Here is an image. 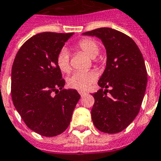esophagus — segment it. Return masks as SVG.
<instances>
[{
	"label": "esophagus",
	"mask_w": 161,
	"mask_h": 161,
	"mask_svg": "<svg viewBox=\"0 0 161 161\" xmlns=\"http://www.w3.org/2000/svg\"><path fill=\"white\" fill-rule=\"evenodd\" d=\"M79 94H80L81 95V97H83V96H85V95H86V94H87V92H83V91H79Z\"/></svg>",
	"instance_id": "obj_1"
}]
</instances>
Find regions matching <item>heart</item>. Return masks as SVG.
I'll list each match as a JSON object with an SVG mask.
<instances>
[{
	"label": "heart",
	"instance_id": "obj_1",
	"mask_svg": "<svg viewBox=\"0 0 161 161\" xmlns=\"http://www.w3.org/2000/svg\"><path fill=\"white\" fill-rule=\"evenodd\" d=\"M76 47L89 56L90 58H95L98 54V44L92 39L87 38L79 40ZM57 65L60 71L65 74H69L71 70L69 53L66 49H61L58 53L57 56ZM97 78V74L93 71L76 72L68 78L67 82L68 85L72 88L77 90H85L96 81Z\"/></svg>",
	"mask_w": 161,
	"mask_h": 161
}]
</instances>
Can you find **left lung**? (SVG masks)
<instances>
[{"label": "left lung", "mask_w": 161, "mask_h": 161, "mask_svg": "<svg viewBox=\"0 0 161 161\" xmlns=\"http://www.w3.org/2000/svg\"><path fill=\"white\" fill-rule=\"evenodd\" d=\"M83 35L99 38L107 50V66L98 81L101 89L92 94V122L103 132L118 133L141 109L147 84L144 58L135 41L118 31L103 27Z\"/></svg>", "instance_id": "8db88e82"}]
</instances>
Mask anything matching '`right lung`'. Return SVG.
I'll return each mask as SVG.
<instances>
[{
    "label": "right lung",
    "instance_id": "add662e5",
    "mask_svg": "<svg viewBox=\"0 0 161 161\" xmlns=\"http://www.w3.org/2000/svg\"><path fill=\"white\" fill-rule=\"evenodd\" d=\"M74 33L44 32L30 38L15 55L11 70V97L31 130L55 136L69 126L80 95L64 89L57 56Z\"/></svg>",
    "mask_w": 161,
    "mask_h": 161
}]
</instances>
